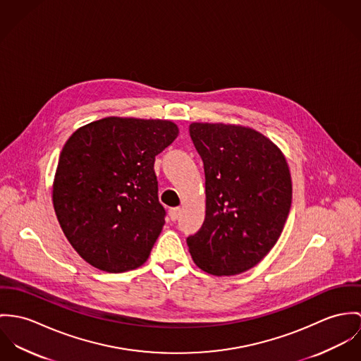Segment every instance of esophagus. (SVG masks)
<instances>
[{
  "label": "esophagus",
  "instance_id": "34e87169",
  "mask_svg": "<svg viewBox=\"0 0 361 361\" xmlns=\"http://www.w3.org/2000/svg\"><path fill=\"white\" fill-rule=\"evenodd\" d=\"M169 216H170L171 221L178 220V217L181 216V209H180V207H173V209H170V210H169Z\"/></svg>",
  "mask_w": 361,
  "mask_h": 361
}]
</instances>
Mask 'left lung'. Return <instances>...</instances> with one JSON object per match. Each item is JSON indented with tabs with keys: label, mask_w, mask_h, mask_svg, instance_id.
<instances>
[{
	"label": "left lung",
	"mask_w": 361,
	"mask_h": 361,
	"mask_svg": "<svg viewBox=\"0 0 361 361\" xmlns=\"http://www.w3.org/2000/svg\"><path fill=\"white\" fill-rule=\"evenodd\" d=\"M190 135L203 161L206 216L187 238L195 264L214 276L256 266L286 221L292 183L280 149L240 126L192 123Z\"/></svg>",
	"instance_id": "left-lung-1"
}]
</instances>
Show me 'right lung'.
Returning a JSON list of instances; mask_svg holds the SVG:
<instances>
[{
	"mask_svg": "<svg viewBox=\"0 0 361 361\" xmlns=\"http://www.w3.org/2000/svg\"><path fill=\"white\" fill-rule=\"evenodd\" d=\"M177 135L171 121L106 118L68 140L52 200L66 238L87 263L123 273L147 262L166 217L155 157Z\"/></svg>",
	"mask_w": 361,
	"mask_h": 361,
	"instance_id": "add662e5",
	"label": "right lung"
}]
</instances>
